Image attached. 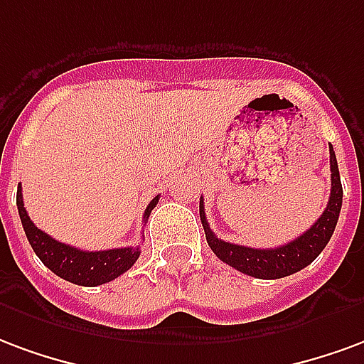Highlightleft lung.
<instances>
[{
    "label": "left lung",
    "mask_w": 364,
    "mask_h": 364,
    "mask_svg": "<svg viewBox=\"0 0 364 364\" xmlns=\"http://www.w3.org/2000/svg\"><path fill=\"white\" fill-rule=\"evenodd\" d=\"M330 171H331V192L330 201L323 209L312 227L301 237H296L291 242L283 244L279 248H250V246H240V244L225 242L221 238L215 237V232L209 229L205 209H203V198L200 200V217L205 238H208L209 248L215 252V256L235 267L238 272L258 277V279H279L287 277L293 273L301 272L302 267L310 266L314 259L320 256V252L330 242L333 229L338 225L339 211H341V200H343V190H341V180H339L338 159L330 145Z\"/></svg>",
    "instance_id": "8db88e82"
}]
</instances>
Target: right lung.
<instances>
[{
  "mask_svg": "<svg viewBox=\"0 0 364 364\" xmlns=\"http://www.w3.org/2000/svg\"><path fill=\"white\" fill-rule=\"evenodd\" d=\"M159 203V196H155L145 209L143 219H147L151 211ZM17 209L23 229L33 246L34 254L41 258V262L48 269L62 277V279L83 285V287H97L102 283L120 277L122 273L127 272L139 258V246H127V248H114V250H98L87 252L70 244H63L55 240L44 230H41L26 213L25 203H23V188L17 186Z\"/></svg>",
  "mask_w": 364,
  "mask_h": 364,
  "instance_id": "obj_1",
  "label": "right lung"
}]
</instances>
